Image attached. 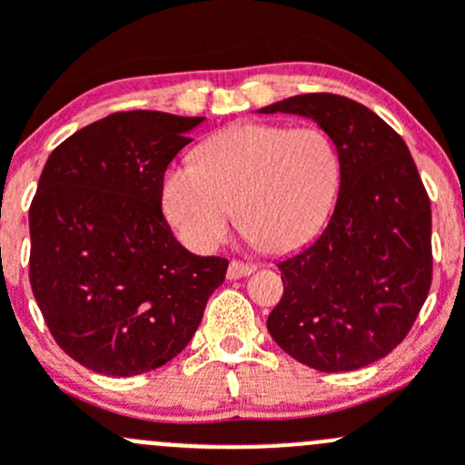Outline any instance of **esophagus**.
<instances>
[{
    "mask_svg": "<svg viewBox=\"0 0 465 465\" xmlns=\"http://www.w3.org/2000/svg\"><path fill=\"white\" fill-rule=\"evenodd\" d=\"M252 272H254V267L250 262L232 261L227 267V279H241V276H250Z\"/></svg>",
    "mask_w": 465,
    "mask_h": 465,
    "instance_id": "1",
    "label": "esophagus"
}]
</instances>
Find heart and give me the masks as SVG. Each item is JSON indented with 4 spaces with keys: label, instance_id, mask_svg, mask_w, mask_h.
<instances>
[{
    "label": "heart",
    "instance_id": "obj_1",
    "mask_svg": "<svg viewBox=\"0 0 465 465\" xmlns=\"http://www.w3.org/2000/svg\"><path fill=\"white\" fill-rule=\"evenodd\" d=\"M340 182L341 154L326 130L245 121L200 143L193 166L163 173L162 206L200 254L227 241L233 211L254 245L283 254L320 232Z\"/></svg>",
    "mask_w": 465,
    "mask_h": 465
}]
</instances>
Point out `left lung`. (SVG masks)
<instances>
[{
    "instance_id": "8db88e82",
    "label": "left lung",
    "mask_w": 465,
    "mask_h": 465,
    "mask_svg": "<svg viewBox=\"0 0 465 465\" xmlns=\"http://www.w3.org/2000/svg\"><path fill=\"white\" fill-rule=\"evenodd\" d=\"M326 130L341 154L335 211L312 245L279 262L283 297L267 331L297 362L353 371L391 353L432 285V209L401 134L337 94L261 107Z\"/></svg>"
}]
</instances>
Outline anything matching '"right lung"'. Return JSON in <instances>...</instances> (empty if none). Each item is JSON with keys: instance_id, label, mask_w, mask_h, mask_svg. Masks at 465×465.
Returning <instances> with one entry per match:
<instances>
[{"instance_id": "right-lung-1", "label": "right lung", "mask_w": 465, "mask_h": 465, "mask_svg": "<svg viewBox=\"0 0 465 465\" xmlns=\"http://www.w3.org/2000/svg\"><path fill=\"white\" fill-rule=\"evenodd\" d=\"M204 116L114 112L49 154L29 209L33 297L60 349L103 376L184 351L227 259L195 256L162 213L168 163Z\"/></svg>"}]
</instances>
